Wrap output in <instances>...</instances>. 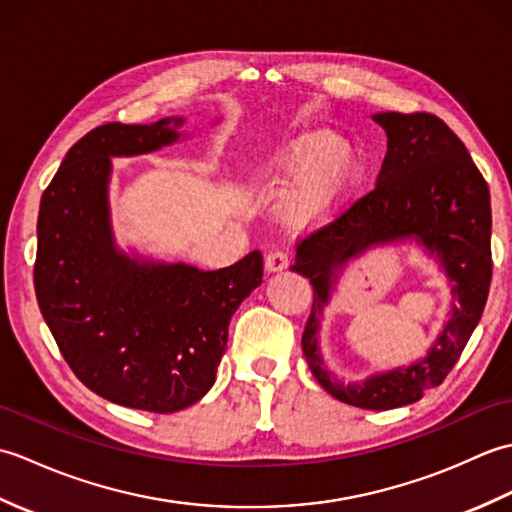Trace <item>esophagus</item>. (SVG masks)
Returning a JSON list of instances; mask_svg holds the SVG:
<instances>
[{
  "label": "esophagus",
  "instance_id": "1",
  "mask_svg": "<svg viewBox=\"0 0 512 512\" xmlns=\"http://www.w3.org/2000/svg\"><path fill=\"white\" fill-rule=\"evenodd\" d=\"M264 262H266L268 273H279V270H284L288 266V253L281 248H275L266 255Z\"/></svg>",
  "mask_w": 512,
  "mask_h": 512
}]
</instances>
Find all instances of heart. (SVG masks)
Listing matches in <instances>:
<instances>
[{
    "label": "heart",
    "mask_w": 512,
    "mask_h": 512,
    "mask_svg": "<svg viewBox=\"0 0 512 512\" xmlns=\"http://www.w3.org/2000/svg\"><path fill=\"white\" fill-rule=\"evenodd\" d=\"M288 176L308 173L306 182L292 198V215L299 222L319 217L336 200L356 173V160L352 151L339 143L332 134H314L301 138L292 154L281 162Z\"/></svg>",
    "instance_id": "heart-1"
}]
</instances>
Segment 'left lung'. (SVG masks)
<instances>
[{
	"label": "left lung",
	"mask_w": 512,
	"mask_h": 512,
	"mask_svg": "<svg viewBox=\"0 0 512 512\" xmlns=\"http://www.w3.org/2000/svg\"><path fill=\"white\" fill-rule=\"evenodd\" d=\"M387 154L372 191L356 198L330 224L297 244L290 270L310 279L312 312L301 336L303 356L319 385L361 409L411 405L442 385L480 323L493 277L491 193L480 169L451 127L429 112H383ZM416 236L440 257L454 284V310L441 339L418 364L341 384L322 367L316 347L318 314L327 302L331 270L374 243Z\"/></svg>",
	"instance_id": "1"
}]
</instances>
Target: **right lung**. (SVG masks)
I'll return each mask as SVG.
<instances>
[{
	"label": "right lung",
	"mask_w": 512,
	"mask_h": 512,
	"mask_svg": "<svg viewBox=\"0 0 512 512\" xmlns=\"http://www.w3.org/2000/svg\"><path fill=\"white\" fill-rule=\"evenodd\" d=\"M182 123L94 127L65 154L37 220L35 292L65 363L94 394L154 413L180 411L213 387L228 321L264 275L259 250L204 273L114 248L110 158L169 145Z\"/></svg>",
	"instance_id": "obj_1"
}]
</instances>
